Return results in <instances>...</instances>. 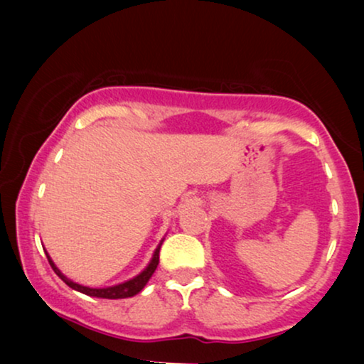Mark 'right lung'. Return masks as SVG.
<instances>
[{"label": "right lung", "mask_w": 364, "mask_h": 364, "mask_svg": "<svg viewBox=\"0 0 364 364\" xmlns=\"http://www.w3.org/2000/svg\"><path fill=\"white\" fill-rule=\"evenodd\" d=\"M159 250H161V247L156 248V252H154V257L151 263H149V267L144 270L141 275H137L136 278H132V280H129L126 283H121V285H116V287H107V288H89V287H82L79 285V283H74L69 280L68 277H64L61 272L58 270V267L54 265L51 258L48 255V260H49V265L54 270V273L61 278V280L66 283L68 287H71L73 290H77L84 293V295H89V296H97V298H109V300H117V298H129V296H134L137 295L139 291L142 290L144 287H146V283L149 282V278L152 277V273L156 272V268L159 265Z\"/></svg>", "instance_id": "right-lung-1"}]
</instances>
